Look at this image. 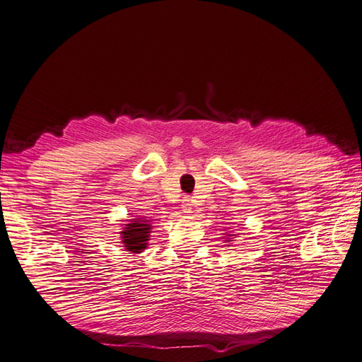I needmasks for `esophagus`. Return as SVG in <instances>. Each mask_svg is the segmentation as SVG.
<instances>
[{
    "label": "esophagus",
    "instance_id": "obj_1",
    "mask_svg": "<svg viewBox=\"0 0 362 362\" xmlns=\"http://www.w3.org/2000/svg\"><path fill=\"white\" fill-rule=\"evenodd\" d=\"M192 206L194 204H192V200H190V197H184L182 204H181L184 213H190V211H192Z\"/></svg>",
    "mask_w": 362,
    "mask_h": 362
}]
</instances>
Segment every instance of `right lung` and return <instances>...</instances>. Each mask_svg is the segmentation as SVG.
<instances>
[{"label": "right lung", "instance_id": "1", "mask_svg": "<svg viewBox=\"0 0 362 362\" xmlns=\"http://www.w3.org/2000/svg\"><path fill=\"white\" fill-rule=\"evenodd\" d=\"M149 230H151V225L148 223V221H134V223H127L126 230L122 231L124 247L135 252V254L145 249L149 238Z\"/></svg>", "mask_w": 362, "mask_h": 362}]
</instances>
